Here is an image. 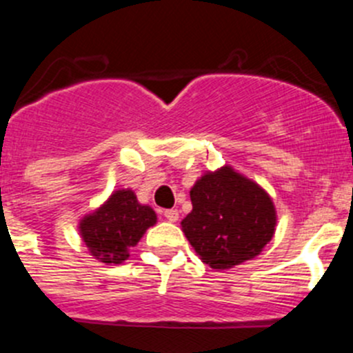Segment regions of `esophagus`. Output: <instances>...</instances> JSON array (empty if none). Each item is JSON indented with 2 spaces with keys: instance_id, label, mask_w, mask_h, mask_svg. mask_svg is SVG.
<instances>
[{
  "instance_id": "34e87169",
  "label": "esophagus",
  "mask_w": 353,
  "mask_h": 353,
  "mask_svg": "<svg viewBox=\"0 0 353 353\" xmlns=\"http://www.w3.org/2000/svg\"><path fill=\"white\" fill-rule=\"evenodd\" d=\"M163 216H165L169 222H177V219H179V212H177L176 208L165 210V212H163Z\"/></svg>"
}]
</instances>
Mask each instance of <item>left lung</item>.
Here are the masks:
<instances>
[{
  "instance_id": "1",
  "label": "left lung",
  "mask_w": 353,
  "mask_h": 353,
  "mask_svg": "<svg viewBox=\"0 0 353 353\" xmlns=\"http://www.w3.org/2000/svg\"><path fill=\"white\" fill-rule=\"evenodd\" d=\"M190 194L193 212L181 225L199 259L213 270L248 261L272 241L276 225L272 198L230 167L205 174Z\"/></svg>"
}]
</instances>
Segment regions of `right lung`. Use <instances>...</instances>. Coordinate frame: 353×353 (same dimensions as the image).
<instances>
[{"label": "right lung", "instance_id": "obj_1", "mask_svg": "<svg viewBox=\"0 0 353 353\" xmlns=\"http://www.w3.org/2000/svg\"><path fill=\"white\" fill-rule=\"evenodd\" d=\"M157 222L150 206L138 203L131 190H119L97 212L80 222V234L92 256L102 263L119 265L128 259L145 230Z\"/></svg>", "mask_w": 353, "mask_h": 353}]
</instances>
